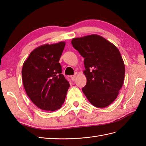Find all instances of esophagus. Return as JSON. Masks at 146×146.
<instances>
[{"instance_id": "obj_1", "label": "esophagus", "mask_w": 146, "mask_h": 146, "mask_svg": "<svg viewBox=\"0 0 146 146\" xmlns=\"http://www.w3.org/2000/svg\"><path fill=\"white\" fill-rule=\"evenodd\" d=\"M70 77H71V78H72V81H75V80H76V74H74V75H72V76H71Z\"/></svg>"}]
</instances>
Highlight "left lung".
Wrapping results in <instances>:
<instances>
[{"label": "left lung", "mask_w": 146, "mask_h": 146, "mask_svg": "<svg viewBox=\"0 0 146 146\" xmlns=\"http://www.w3.org/2000/svg\"><path fill=\"white\" fill-rule=\"evenodd\" d=\"M73 47L84 58L86 85L82 90L92 105L109 106L117 98L124 81L125 67L119 50L103 37L91 35L76 37Z\"/></svg>", "instance_id": "left-lung-1"}]
</instances>
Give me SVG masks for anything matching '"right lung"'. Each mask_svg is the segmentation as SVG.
Returning a JSON list of instances; mask_svg holds the SVG:
<instances>
[{
	"label": "right lung",
	"instance_id": "obj_1",
	"mask_svg": "<svg viewBox=\"0 0 146 146\" xmlns=\"http://www.w3.org/2000/svg\"><path fill=\"white\" fill-rule=\"evenodd\" d=\"M65 42L42 45L33 50L22 68L28 96L40 109L53 111L64 103L70 83L62 74L59 60Z\"/></svg>",
	"mask_w": 146,
	"mask_h": 146
}]
</instances>
